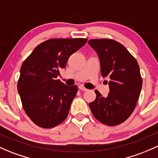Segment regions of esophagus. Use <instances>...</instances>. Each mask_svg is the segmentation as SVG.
Returning <instances> with one entry per match:
<instances>
[{
	"label": "esophagus",
	"mask_w": 158,
	"mask_h": 158,
	"mask_svg": "<svg viewBox=\"0 0 158 158\" xmlns=\"http://www.w3.org/2000/svg\"><path fill=\"white\" fill-rule=\"evenodd\" d=\"M79 89H80L81 91H84V92H85V91H87V90H88L87 89H85V88L83 87V86H82V85H81V86H79Z\"/></svg>",
	"instance_id": "1"
}]
</instances>
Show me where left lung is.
I'll return each instance as SVG.
<instances>
[{
    "mask_svg": "<svg viewBox=\"0 0 158 158\" xmlns=\"http://www.w3.org/2000/svg\"><path fill=\"white\" fill-rule=\"evenodd\" d=\"M89 44L98 55L102 76L110 78L108 95L103 97L95 90L96 98L89 103V107L102 123L119 125L130 117L140 95L142 79L139 66L128 50L115 40L91 39Z\"/></svg>",
    "mask_w": 158,
    "mask_h": 158,
    "instance_id": "1",
    "label": "left lung"
}]
</instances>
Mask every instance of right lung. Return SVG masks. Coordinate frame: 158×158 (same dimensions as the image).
<instances>
[{"mask_svg":"<svg viewBox=\"0 0 158 158\" xmlns=\"http://www.w3.org/2000/svg\"><path fill=\"white\" fill-rule=\"evenodd\" d=\"M87 39H51L39 44L20 69L17 89L23 107L40 127L53 128L65 120L78 91L57 77L60 69Z\"/></svg>","mask_w":158,"mask_h":158,"instance_id":"add662e5","label":"right lung"}]
</instances>
